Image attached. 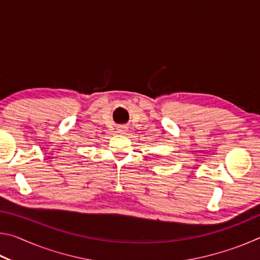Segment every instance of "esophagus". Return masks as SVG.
Listing matches in <instances>:
<instances>
[{"label":"esophagus","mask_w":260,"mask_h":260,"mask_svg":"<svg viewBox=\"0 0 260 260\" xmlns=\"http://www.w3.org/2000/svg\"><path fill=\"white\" fill-rule=\"evenodd\" d=\"M117 131H118V133H124V132H126V127L125 126H118Z\"/></svg>","instance_id":"34e87169"}]
</instances>
